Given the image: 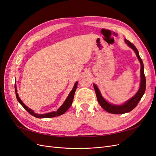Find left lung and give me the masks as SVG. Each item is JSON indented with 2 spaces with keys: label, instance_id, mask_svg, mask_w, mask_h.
Returning <instances> with one entry per match:
<instances>
[{
  "label": "left lung",
  "instance_id": "left-lung-1",
  "mask_svg": "<svg viewBox=\"0 0 156 156\" xmlns=\"http://www.w3.org/2000/svg\"><path fill=\"white\" fill-rule=\"evenodd\" d=\"M124 41L126 42V44L128 45L130 48H131L134 51L136 57H137L140 64V83L137 92H136L133 97H131L130 99H129L128 100L125 101L123 104L115 105L108 102L102 96L100 90H99L96 84H93L99 104L100 105V106L105 111L109 113H112V114H124V113L129 112L133 110V108L137 105L139 101L143 96L146 90V78L144 73V64L142 59L140 58L139 56V51L137 49L135 48V46L133 44L131 43L129 41L127 40L126 39H125Z\"/></svg>",
  "mask_w": 156,
  "mask_h": 156
}]
</instances>
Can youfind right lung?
<instances>
[{"label": "right lung", "mask_w": 156, "mask_h": 156, "mask_svg": "<svg viewBox=\"0 0 156 156\" xmlns=\"http://www.w3.org/2000/svg\"><path fill=\"white\" fill-rule=\"evenodd\" d=\"M77 84H78V82L77 81L75 82L72 90H71V92L69 94V95L68 96L67 98L66 99V100L63 103V104L60 107V108H58L57 111H53V112H48V113H45V114H37V113H35L34 112V111L32 110L31 108L28 107L25 104V103L21 101L20 98L19 97V95H18L17 86H16V83H15V92H16V96L17 101H19V103H20V104L23 106V107L28 112L30 113V114L31 115H32L33 116L37 118V119H47V118H53V117L58 116L60 115H62V114H64V112H66L69 109V108L72 104L73 100L74 95H75V91H76Z\"/></svg>", "instance_id": "obj_1"}]
</instances>
